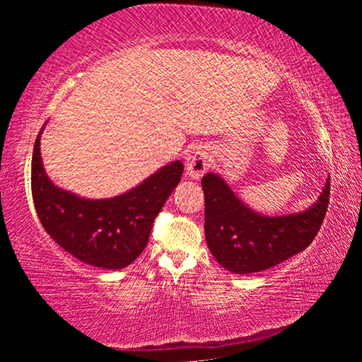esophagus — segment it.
I'll use <instances>...</instances> for the list:
<instances>
[{
	"instance_id": "34e87169",
	"label": "esophagus",
	"mask_w": 362,
	"mask_h": 362,
	"mask_svg": "<svg viewBox=\"0 0 362 362\" xmlns=\"http://www.w3.org/2000/svg\"><path fill=\"white\" fill-rule=\"evenodd\" d=\"M211 168V153L203 145L192 146L187 153L185 169L192 179H199Z\"/></svg>"
}]
</instances>
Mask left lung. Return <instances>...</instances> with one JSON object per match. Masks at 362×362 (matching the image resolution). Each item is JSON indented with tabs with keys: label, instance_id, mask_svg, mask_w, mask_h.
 Segmentation results:
<instances>
[{
	"label": "left lung",
	"instance_id": "1",
	"mask_svg": "<svg viewBox=\"0 0 362 362\" xmlns=\"http://www.w3.org/2000/svg\"><path fill=\"white\" fill-rule=\"evenodd\" d=\"M201 185L207 246L220 265L236 274L263 272L308 247L326 217L330 194L327 180L310 209L267 217L250 211L217 174H206Z\"/></svg>",
	"mask_w": 362,
	"mask_h": 362
}]
</instances>
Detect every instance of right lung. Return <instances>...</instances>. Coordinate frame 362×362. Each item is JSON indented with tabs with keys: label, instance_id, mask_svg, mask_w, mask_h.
<instances>
[{
	"label": "right lung",
	"instance_id": "right-lung-1",
	"mask_svg": "<svg viewBox=\"0 0 362 362\" xmlns=\"http://www.w3.org/2000/svg\"><path fill=\"white\" fill-rule=\"evenodd\" d=\"M40 137L41 132L33 146L32 196L47 235L88 265L107 269L131 265L144 252L155 217L180 182L183 164H168L116 198L84 199L47 179Z\"/></svg>",
	"mask_w": 362,
	"mask_h": 362
}]
</instances>
